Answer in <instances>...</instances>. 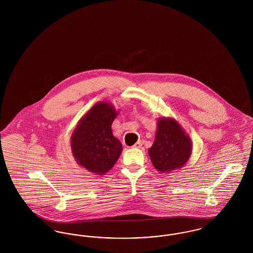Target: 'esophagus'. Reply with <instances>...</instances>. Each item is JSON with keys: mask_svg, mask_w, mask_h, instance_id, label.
Wrapping results in <instances>:
<instances>
[{"mask_svg": "<svg viewBox=\"0 0 253 253\" xmlns=\"http://www.w3.org/2000/svg\"><path fill=\"white\" fill-rule=\"evenodd\" d=\"M141 146H142V142H141V141H137L132 147H133V148H140Z\"/></svg>", "mask_w": 253, "mask_h": 253, "instance_id": "1", "label": "esophagus"}]
</instances>
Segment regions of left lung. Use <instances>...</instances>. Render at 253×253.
Segmentation results:
<instances>
[{
    "mask_svg": "<svg viewBox=\"0 0 253 253\" xmlns=\"http://www.w3.org/2000/svg\"><path fill=\"white\" fill-rule=\"evenodd\" d=\"M192 154V142L179 124L172 119L157 122L156 139L149 156L157 170L167 172L181 168Z\"/></svg>",
    "mask_w": 253,
    "mask_h": 253,
    "instance_id": "obj_1",
    "label": "left lung"
}]
</instances>
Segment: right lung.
Masks as SVG:
<instances>
[{"label":"right lung","instance_id":"1","mask_svg":"<svg viewBox=\"0 0 253 253\" xmlns=\"http://www.w3.org/2000/svg\"><path fill=\"white\" fill-rule=\"evenodd\" d=\"M118 113L106 102H98L79 122L71 137L77 162L88 170L104 174L121 156L122 145L112 132Z\"/></svg>","mask_w":253,"mask_h":253}]
</instances>
